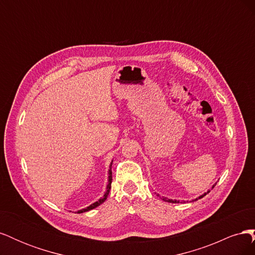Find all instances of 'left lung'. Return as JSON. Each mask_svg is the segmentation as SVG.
<instances>
[{
	"label": "left lung",
	"mask_w": 255,
	"mask_h": 255,
	"mask_svg": "<svg viewBox=\"0 0 255 255\" xmlns=\"http://www.w3.org/2000/svg\"><path fill=\"white\" fill-rule=\"evenodd\" d=\"M215 187V185H214V186L212 187V188H214ZM208 192H210V190H208L207 192H205V194L204 195H202V196H200L199 197V199H201V198H203L206 194H208ZM158 196V195H157ZM161 199H163L164 200V201H166V202H169V203H180V201H176V200H172V199H168V198H161ZM196 200H198V199H195V200H192V201H196ZM182 203V202H181Z\"/></svg>",
	"instance_id": "8db88e82"
}]
</instances>
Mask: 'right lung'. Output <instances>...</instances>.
Instances as JSON below:
<instances>
[{"mask_svg":"<svg viewBox=\"0 0 255 255\" xmlns=\"http://www.w3.org/2000/svg\"><path fill=\"white\" fill-rule=\"evenodd\" d=\"M112 165H113V161L111 163V168H110V171H109V185H107L106 192L104 194V196H103L101 199H100L99 201H97V202H95V203H92V204L89 205L88 207L83 208V210L78 211L76 213H78V214H82V213H85V212H88V211H90V210H94L95 207L99 206L100 204H102V203L105 201L107 196H109V194H110V190H111V187H112V180H113V176H112Z\"/></svg>","mask_w":255,"mask_h":255,"instance_id":"right-lung-1","label":"right lung"}]
</instances>
